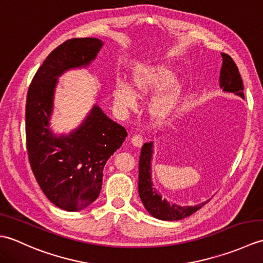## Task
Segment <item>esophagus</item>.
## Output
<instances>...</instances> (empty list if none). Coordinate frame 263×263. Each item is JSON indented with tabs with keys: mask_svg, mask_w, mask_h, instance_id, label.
Listing matches in <instances>:
<instances>
[{
	"mask_svg": "<svg viewBox=\"0 0 263 263\" xmlns=\"http://www.w3.org/2000/svg\"><path fill=\"white\" fill-rule=\"evenodd\" d=\"M131 142L133 146L136 147H141L143 143V137L141 135H135L131 138Z\"/></svg>",
	"mask_w": 263,
	"mask_h": 263,
	"instance_id": "esophagus-1",
	"label": "esophagus"
}]
</instances>
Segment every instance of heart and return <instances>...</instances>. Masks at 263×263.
<instances>
[{"label":"heart","instance_id":"1","mask_svg":"<svg viewBox=\"0 0 263 263\" xmlns=\"http://www.w3.org/2000/svg\"><path fill=\"white\" fill-rule=\"evenodd\" d=\"M175 70L170 65L160 64L155 66H139L132 72L131 87L124 78H117L114 87V102L120 109L135 107L138 97L152 92L156 89L159 91L152 99L153 113L157 116H167L180 99L182 86L174 80Z\"/></svg>","mask_w":263,"mask_h":263}]
</instances>
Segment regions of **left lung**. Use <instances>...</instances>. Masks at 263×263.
I'll return each instance as SVG.
<instances>
[{"mask_svg":"<svg viewBox=\"0 0 263 263\" xmlns=\"http://www.w3.org/2000/svg\"><path fill=\"white\" fill-rule=\"evenodd\" d=\"M222 65L220 69V88L226 92H233L244 99V86L241 74L233 59L225 53H221ZM153 142H146L142 146L140 161H139V195L150 215L160 220H180L198 211L201 206L209 202V200L197 205L181 206L161 198L156 191L152 181V158Z\"/></svg>","mask_w":263,"mask_h":263,"instance_id":"left-lung-1","label":"left lung"}]
</instances>
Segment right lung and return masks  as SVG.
<instances>
[{
	"instance_id": "right-lung-1",
	"label": "right lung",
	"mask_w": 263,
	"mask_h": 263,
	"mask_svg": "<svg viewBox=\"0 0 263 263\" xmlns=\"http://www.w3.org/2000/svg\"><path fill=\"white\" fill-rule=\"evenodd\" d=\"M102 46L98 38L61 44L39 66L27 93L26 140L32 173L48 200L66 211L85 209L98 198L106 161L127 136L97 105L68 136H55L49 128L58 78L86 68Z\"/></svg>"
}]
</instances>
